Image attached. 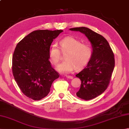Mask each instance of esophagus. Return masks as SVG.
<instances>
[{
    "label": "esophagus",
    "instance_id": "obj_1",
    "mask_svg": "<svg viewBox=\"0 0 129 129\" xmlns=\"http://www.w3.org/2000/svg\"><path fill=\"white\" fill-rule=\"evenodd\" d=\"M66 78L68 79H73V77L72 76H70V75H66Z\"/></svg>",
    "mask_w": 129,
    "mask_h": 129
}]
</instances>
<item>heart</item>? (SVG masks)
Returning <instances> with one entry per match:
<instances>
[{
	"label": "heart",
	"mask_w": 129,
	"mask_h": 129,
	"mask_svg": "<svg viewBox=\"0 0 129 129\" xmlns=\"http://www.w3.org/2000/svg\"><path fill=\"white\" fill-rule=\"evenodd\" d=\"M60 49L65 52L64 59L57 65V70L61 73H69L75 69H81L90 61L92 50L89 44L81 43L79 40L73 37H67L59 42ZM60 51L55 44L51 45L49 50V58L53 64L56 65L60 60Z\"/></svg>",
	"instance_id": "b5f03b06"
}]
</instances>
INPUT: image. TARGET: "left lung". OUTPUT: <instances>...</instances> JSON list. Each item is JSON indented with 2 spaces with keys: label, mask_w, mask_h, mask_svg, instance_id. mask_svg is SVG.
Returning <instances> with one entry per match:
<instances>
[{
  "label": "left lung",
  "mask_w": 129,
  "mask_h": 129,
  "mask_svg": "<svg viewBox=\"0 0 129 129\" xmlns=\"http://www.w3.org/2000/svg\"><path fill=\"white\" fill-rule=\"evenodd\" d=\"M80 31L91 44L92 55L86 67L76 75L81 81L77 96L85 100L92 99L107 89L115 67L114 55L108 41L102 35L86 27L70 29Z\"/></svg>",
  "instance_id": "8db88e82"
}]
</instances>
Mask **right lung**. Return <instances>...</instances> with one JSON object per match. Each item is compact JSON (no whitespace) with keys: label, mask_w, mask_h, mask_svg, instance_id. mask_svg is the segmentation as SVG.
Wrapping results in <instances>:
<instances>
[{"label":"right lung","mask_w":129,"mask_h":129,"mask_svg":"<svg viewBox=\"0 0 129 129\" xmlns=\"http://www.w3.org/2000/svg\"><path fill=\"white\" fill-rule=\"evenodd\" d=\"M62 30H38L26 35L16 45L12 58V72L23 94L34 100L42 99L59 77L51 67L49 50Z\"/></svg>","instance_id":"1"}]
</instances>
